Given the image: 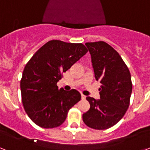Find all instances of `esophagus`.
I'll return each instance as SVG.
<instances>
[{
    "label": "esophagus",
    "mask_w": 150,
    "mask_h": 150,
    "mask_svg": "<svg viewBox=\"0 0 150 150\" xmlns=\"http://www.w3.org/2000/svg\"><path fill=\"white\" fill-rule=\"evenodd\" d=\"M86 96H85L84 95H83V94H82V95H81L82 100H84V99H86Z\"/></svg>",
    "instance_id": "34e87169"
}]
</instances>
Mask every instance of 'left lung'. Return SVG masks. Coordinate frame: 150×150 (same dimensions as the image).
<instances>
[{
  "instance_id": "obj_1",
  "label": "left lung",
  "mask_w": 150,
  "mask_h": 150,
  "mask_svg": "<svg viewBox=\"0 0 150 150\" xmlns=\"http://www.w3.org/2000/svg\"><path fill=\"white\" fill-rule=\"evenodd\" d=\"M97 81L101 83L100 99L87 97L90 108L83 120L89 128L104 130L125 114L132 91L131 74L120 54L104 41L86 43Z\"/></svg>"
}]
</instances>
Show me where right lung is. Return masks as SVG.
Masks as SVG:
<instances>
[{"label":"right lung","mask_w":150,"mask_h":150,"mask_svg":"<svg viewBox=\"0 0 150 150\" xmlns=\"http://www.w3.org/2000/svg\"><path fill=\"white\" fill-rule=\"evenodd\" d=\"M88 50L82 43L53 40L40 48L26 64L20 81L26 113L38 126L53 128L65 121L67 112L81 99L76 89H59L57 83Z\"/></svg>","instance_id":"1"}]
</instances>
